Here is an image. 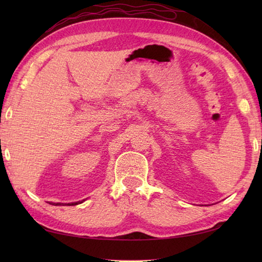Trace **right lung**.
Masks as SVG:
<instances>
[{"label": "right lung", "mask_w": 262, "mask_h": 262, "mask_svg": "<svg viewBox=\"0 0 262 262\" xmlns=\"http://www.w3.org/2000/svg\"><path fill=\"white\" fill-rule=\"evenodd\" d=\"M85 199H83V200H81V202H75V203H70V204H63V203H49L51 205H55V206H60V205H69V206H74V205H79V204H81V203H83L84 202Z\"/></svg>", "instance_id": "right-lung-1"}]
</instances>
